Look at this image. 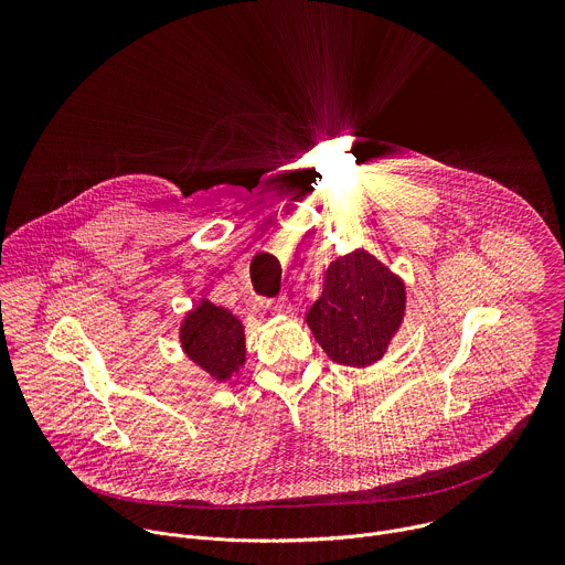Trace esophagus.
<instances>
[{"mask_svg": "<svg viewBox=\"0 0 565 565\" xmlns=\"http://www.w3.org/2000/svg\"><path fill=\"white\" fill-rule=\"evenodd\" d=\"M270 310H273V312H277V315H290V312H292V303H290V299H288V297H279V299H275V301H273Z\"/></svg>", "mask_w": 565, "mask_h": 565, "instance_id": "esophagus-1", "label": "esophagus"}]
</instances>
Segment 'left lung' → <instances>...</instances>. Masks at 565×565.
I'll use <instances>...</instances> for the list:
<instances>
[{
  "mask_svg": "<svg viewBox=\"0 0 565 565\" xmlns=\"http://www.w3.org/2000/svg\"><path fill=\"white\" fill-rule=\"evenodd\" d=\"M405 315V284L364 250L333 262L306 321L327 355L344 366L377 362Z\"/></svg>",
  "mask_w": 565,
  "mask_h": 565,
  "instance_id": "1",
  "label": "left lung"
}]
</instances>
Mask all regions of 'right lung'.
<instances>
[{"mask_svg":"<svg viewBox=\"0 0 565 565\" xmlns=\"http://www.w3.org/2000/svg\"><path fill=\"white\" fill-rule=\"evenodd\" d=\"M181 344L190 360L214 380H227L246 362V342L241 321L225 308L203 299L188 312L181 327Z\"/></svg>","mask_w":565,"mask_h":565,"instance_id":"1","label":"right lung"}]
</instances>
